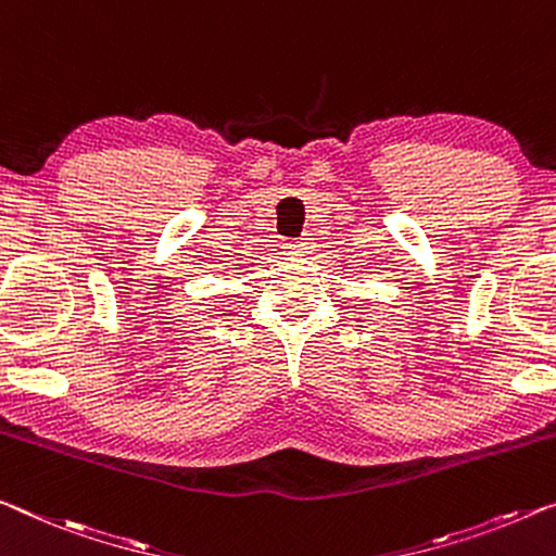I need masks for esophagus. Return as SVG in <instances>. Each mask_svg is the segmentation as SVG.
Segmentation results:
<instances>
[{
  "label": "esophagus",
  "mask_w": 556,
  "mask_h": 556,
  "mask_svg": "<svg viewBox=\"0 0 556 556\" xmlns=\"http://www.w3.org/2000/svg\"><path fill=\"white\" fill-rule=\"evenodd\" d=\"M311 251H313L311 241H307V238H303V241H298V243L290 245L288 255H295V258H305V255H311Z\"/></svg>",
  "instance_id": "obj_1"
}]
</instances>
